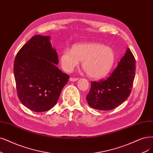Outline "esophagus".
<instances>
[{"instance_id": "esophagus-1", "label": "esophagus", "mask_w": 153, "mask_h": 153, "mask_svg": "<svg viewBox=\"0 0 153 153\" xmlns=\"http://www.w3.org/2000/svg\"><path fill=\"white\" fill-rule=\"evenodd\" d=\"M78 80H79L78 78H74V77H71L70 78V81H72V82H74V81L76 82V81H77Z\"/></svg>"}]
</instances>
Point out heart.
I'll list each match as a JSON object with an SVG mask.
<instances>
[{"label":"heart","mask_w":153,"mask_h":153,"mask_svg":"<svg viewBox=\"0 0 153 153\" xmlns=\"http://www.w3.org/2000/svg\"><path fill=\"white\" fill-rule=\"evenodd\" d=\"M60 64L67 72L72 71L79 61L88 75L93 79H101L110 72L114 65L115 54L109 47L99 43H82L65 49L60 56Z\"/></svg>","instance_id":"b5f03b06"}]
</instances>
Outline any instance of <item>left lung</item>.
Returning <instances> with one entry per match:
<instances>
[{
  "instance_id": "left-lung-1",
  "label": "left lung",
  "mask_w": 153,
  "mask_h": 153,
  "mask_svg": "<svg viewBox=\"0 0 153 153\" xmlns=\"http://www.w3.org/2000/svg\"><path fill=\"white\" fill-rule=\"evenodd\" d=\"M135 60L129 48L116 69L105 80L91 82L86 96L88 104L93 108L111 110L125 101L131 94L135 77Z\"/></svg>"
}]
</instances>
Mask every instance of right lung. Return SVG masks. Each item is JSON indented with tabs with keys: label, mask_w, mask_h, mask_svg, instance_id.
<instances>
[{
	"label": "right lung",
	"mask_w": 153,
	"mask_h": 153,
	"mask_svg": "<svg viewBox=\"0 0 153 153\" xmlns=\"http://www.w3.org/2000/svg\"><path fill=\"white\" fill-rule=\"evenodd\" d=\"M49 36L35 35L17 53L14 75L18 98L35 112L47 111L56 105L69 76L62 72Z\"/></svg>",
	"instance_id": "right-lung-1"
}]
</instances>
